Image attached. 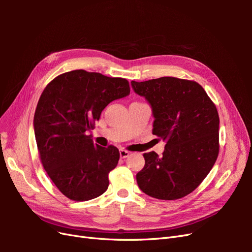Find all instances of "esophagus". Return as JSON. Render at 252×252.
<instances>
[{
    "instance_id": "34e87169",
    "label": "esophagus",
    "mask_w": 252,
    "mask_h": 252,
    "mask_svg": "<svg viewBox=\"0 0 252 252\" xmlns=\"http://www.w3.org/2000/svg\"><path fill=\"white\" fill-rule=\"evenodd\" d=\"M128 156H129V151L124 150V149H121V150H120V157H121L122 158H127Z\"/></svg>"
}]
</instances>
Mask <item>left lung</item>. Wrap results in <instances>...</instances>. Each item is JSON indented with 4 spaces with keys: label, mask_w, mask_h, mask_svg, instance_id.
Masks as SVG:
<instances>
[{
    "label": "left lung",
    "mask_w": 252,
    "mask_h": 252,
    "mask_svg": "<svg viewBox=\"0 0 252 252\" xmlns=\"http://www.w3.org/2000/svg\"><path fill=\"white\" fill-rule=\"evenodd\" d=\"M133 91L152 109L154 134L167 141L163 157L144 154L136 173L140 189L158 200H178L192 192L219 155L220 119L216 105L193 81L163 77L131 81Z\"/></svg>",
    "instance_id": "8db88e82"
}]
</instances>
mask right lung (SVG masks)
I'll use <instances>...</instances> for the list:
<instances>
[{"label": "right lung", "instance_id": "obj_1", "mask_svg": "<svg viewBox=\"0 0 252 252\" xmlns=\"http://www.w3.org/2000/svg\"><path fill=\"white\" fill-rule=\"evenodd\" d=\"M129 94L127 80L82 69L59 75L44 89L34 112L35 141L44 169L68 199L89 201L107 190L119 149L98 146L86 132L106 106Z\"/></svg>", "mask_w": 252, "mask_h": 252}]
</instances>
